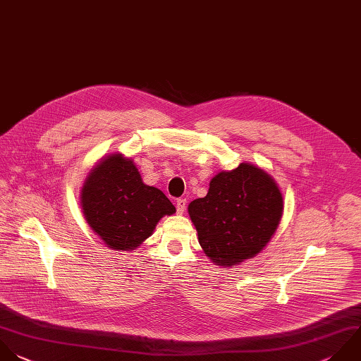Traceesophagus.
Returning a JSON list of instances; mask_svg holds the SVG:
<instances>
[{"mask_svg":"<svg viewBox=\"0 0 361 361\" xmlns=\"http://www.w3.org/2000/svg\"><path fill=\"white\" fill-rule=\"evenodd\" d=\"M185 209H186V199H178L176 200V212L179 214H182L185 212Z\"/></svg>","mask_w":361,"mask_h":361,"instance_id":"1","label":"esophagus"}]
</instances>
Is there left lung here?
<instances>
[{
  "instance_id": "left-lung-1",
  "label": "left lung",
  "mask_w": 361,
  "mask_h": 361,
  "mask_svg": "<svg viewBox=\"0 0 361 361\" xmlns=\"http://www.w3.org/2000/svg\"><path fill=\"white\" fill-rule=\"evenodd\" d=\"M283 200L275 180L251 164L217 173L188 212L204 254L231 267L258 254L275 233Z\"/></svg>"
}]
</instances>
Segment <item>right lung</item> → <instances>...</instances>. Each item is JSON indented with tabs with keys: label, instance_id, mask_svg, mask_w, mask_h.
<instances>
[{
	"label": "right lung",
	"instance_id": "1",
	"mask_svg": "<svg viewBox=\"0 0 361 361\" xmlns=\"http://www.w3.org/2000/svg\"><path fill=\"white\" fill-rule=\"evenodd\" d=\"M80 204L92 230L116 251L134 250L164 216L176 212L164 192L145 185L134 162L121 154L103 158L92 169Z\"/></svg>",
	"mask_w": 361,
	"mask_h": 361
}]
</instances>
